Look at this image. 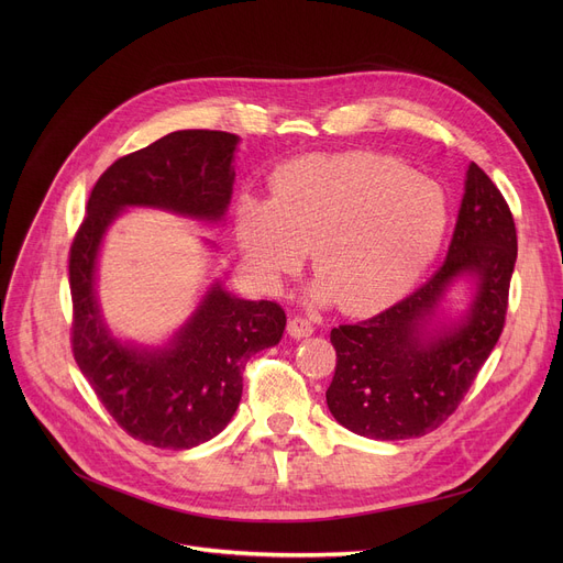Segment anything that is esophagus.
Returning a JSON list of instances; mask_svg holds the SVG:
<instances>
[{
    "label": "esophagus",
    "mask_w": 563,
    "mask_h": 563,
    "mask_svg": "<svg viewBox=\"0 0 563 563\" xmlns=\"http://www.w3.org/2000/svg\"><path fill=\"white\" fill-rule=\"evenodd\" d=\"M287 333H289L291 338L301 340V338L312 335L314 329H312V323H310L308 319H303V317H291V319L287 321Z\"/></svg>",
    "instance_id": "34e87169"
}]
</instances>
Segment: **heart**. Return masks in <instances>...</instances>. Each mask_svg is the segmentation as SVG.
Instances as JSON below:
<instances>
[{
	"instance_id": "heart-1",
	"label": "heart",
	"mask_w": 563,
	"mask_h": 563,
	"mask_svg": "<svg viewBox=\"0 0 563 563\" xmlns=\"http://www.w3.org/2000/svg\"><path fill=\"white\" fill-rule=\"evenodd\" d=\"M234 228L266 285L297 274L312 246L314 301L372 314L427 272L445 236L448 198L390 157L308 155L276 170L274 196L242 194Z\"/></svg>"
}]
</instances>
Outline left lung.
<instances>
[{
    "mask_svg": "<svg viewBox=\"0 0 563 563\" xmlns=\"http://www.w3.org/2000/svg\"><path fill=\"white\" fill-rule=\"evenodd\" d=\"M516 255L509 205L472 162L440 269L388 310L331 331L338 363L327 404L333 418L374 440L418 438L445 422L505 329ZM461 275L478 280L476 301L461 322L429 332L439 299Z\"/></svg>",
    "mask_w": 563,
    "mask_h": 563,
    "instance_id": "obj_1",
    "label": "left lung"
}]
</instances>
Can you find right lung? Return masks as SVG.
I'll return each instance as SVG.
<instances>
[{"label": "right lung", "mask_w": 563, "mask_h": 563, "mask_svg": "<svg viewBox=\"0 0 563 563\" xmlns=\"http://www.w3.org/2000/svg\"><path fill=\"white\" fill-rule=\"evenodd\" d=\"M236 143L228 132L180 130L115 159L88 196L70 246L73 356L115 424L159 450H189L225 429L242 399L246 361L280 342L287 317L276 301H246L214 283L170 344H123L96 299L100 244L125 207L221 221Z\"/></svg>", "instance_id": "add662e5"}]
</instances>
